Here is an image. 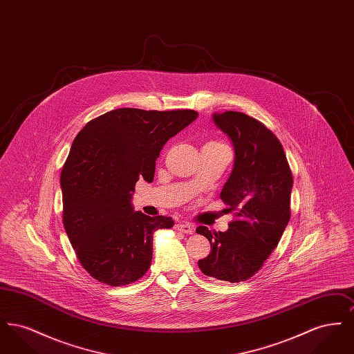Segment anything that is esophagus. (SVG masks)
<instances>
[{"mask_svg":"<svg viewBox=\"0 0 354 354\" xmlns=\"http://www.w3.org/2000/svg\"><path fill=\"white\" fill-rule=\"evenodd\" d=\"M176 230L183 234H187V235H191L194 232V225L189 223H179V224H176Z\"/></svg>","mask_w":354,"mask_h":354,"instance_id":"34e87169","label":"esophagus"}]
</instances>
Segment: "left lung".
Segmentation results:
<instances>
[{
	"label": "left lung",
	"mask_w": 354,
	"mask_h": 354,
	"mask_svg": "<svg viewBox=\"0 0 354 354\" xmlns=\"http://www.w3.org/2000/svg\"><path fill=\"white\" fill-rule=\"evenodd\" d=\"M212 119L235 150L234 169L220 192L235 220L225 232L196 228L211 244L198 266L205 276L240 283L277 247L290 219L293 178L280 140L261 122L237 111L215 113Z\"/></svg>",
	"instance_id": "1"
}]
</instances>
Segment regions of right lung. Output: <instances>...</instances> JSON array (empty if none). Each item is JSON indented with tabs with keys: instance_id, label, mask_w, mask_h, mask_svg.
<instances>
[{
	"instance_id": "add662e5",
	"label": "right lung",
	"mask_w": 354,
	"mask_h": 354,
	"mask_svg": "<svg viewBox=\"0 0 354 354\" xmlns=\"http://www.w3.org/2000/svg\"><path fill=\"white\" fill-rule=\"evenodd\" d=\"M196 118L194 110L124 107L90 120L75 136L61 172L62 220L95 280L126 286L150 268L152 234L174 220L134 211L135 183L142 176L151 183L163 146Z\"/></svg>"
}]
</instances>
